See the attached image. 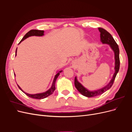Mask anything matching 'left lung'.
Wrapping results in <instances>:
<instances>
[{
  "mask_svg": "<svg viewBox=\"0 0 132 132\" xmlns=\"http://www.w3.org/2000/svg\"><path fill=\"white\" fill-rule=\"evenodd\" d=\"M98 29L100 32V41L103 44H107L110 46L112 50V51L114 52V73L113 75V77L111 79L109 83L106 85L105 86H104L102 88L94 90V91H90L88 89L84 86L81 84L80 82L78 80L77 77H75V86L77 89L78 90V91L80 93L81 95H82L84 96L87 97H92L94 96H97L100 95L104 93L105 92L109 90L111 86H112L114 79L116 78V77L118 72L119 69V65H120V61H119V50L118 46L114 41L113 37L111 35L107 32L106 30L104 29H102L101 27H98Z\"/></svg>",
  "mask_w": 132,
  "mask_h": 132,
  "instance_id": "1",
  "label": "left lung"
}]
</instances>
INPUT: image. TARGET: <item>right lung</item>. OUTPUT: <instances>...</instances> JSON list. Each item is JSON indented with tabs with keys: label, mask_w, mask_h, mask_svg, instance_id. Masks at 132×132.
<instances>
[{
	"label": "right lung",
	"mask_w": 132,
	"mask_h": 132,
	"mask_svg": "<svg viewBox=\"0 0 132 132\" xmlns=\"http://www.w3.org/2000/svg\"><path fill=\"white\" fill-rule=\"evenodd\" d=\"M44 31L43 30H31L30 31L28 32L24 36V37L22 38V39L21 40V41L19 42V44L22 41H23L24 39H26L27 38L31 37V36H42L44 35ZM16 53H17V48L16 50V52H15V56H16ZM63 70L59 71L58 72H57L56 75H55L54 78L53 79V81L52 82V86L51 87V88L50 89L46 91V92H44V93H38V94H30L25 93V92L23 91L22 89L20 87L18 84V86L19 87V88L20 89L23 93H24L27 96H28L32 98H36V99H43L45 98L48 96H49L50 95H52L55 89V81L58 77V76L59 75L60 73H61ZM14 76H15V74H14Z\"/></svg>",
	"instance_id": "obj_1"
}]
</instances>
